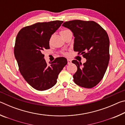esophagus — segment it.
I'll list each match as a JSON object with an SVG mask.
<instances>
[{
	"label": "esophagus",
	"instance_id": "1",
	"mask_svg": "<svg viewBox=\"0 0 125 125\" xmlns=\"http://www.w3.org/2000/svg\"><path fill=\"white\" fill-rule=\"evenodd\" d=\"M67 62H68V64H70L72 63V61L71 60H69V59H67Z\"/></svg>",
	"mask_w": 125,
	"mask_h": 125
}]
</instances>
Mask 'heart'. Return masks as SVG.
<instances>
[{
  "mask_svg": "<svg viewBox=\"0 0 125 125\" xmlns=\"http://www.w3.org/2000/svg\"><path fill=\"white\" fill-rule=\"evenodd\" d=\"M72 33L71 31L69 30H68V29L63 30L60 31V34H61V36H62L63 38L65 36H67L68 34H69V33ZM64 54H66V53H64Z\"/></svg>",
  "mask_w": 125,
  "mask_h": 125,
  "instance_id": "obj_1",
  "label": "heart"
}]
</instances>
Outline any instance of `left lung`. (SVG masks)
Instances as JSON below:
<instances>
[{
    "instance_id": "8db88e82",
    "label": "left lung",
    "mask_w": 125,
    "mask_h": 125,
    "mask_svg": "<svg viewBox=\"0 0 125 125\" xmlns=\"http://www.w3.org/2000/svg\"><path fill=\"white\" fill-rule=\"evenodd\" d=\"M62 26L73 33L75 37L74 51L86 59L83 64L77 60L72 61L77 67V71L73 75L74 82L82 87L93 88L103 79L108 66V35L94 21L71 20L64 22Z\"/></svg>"
}]
</instances>
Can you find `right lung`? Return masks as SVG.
<instances>
[{
  "instance_id": "right-lung-1",
  "label": "right lung",
  "mask_w": 125,
  "mask_h": 125,
  "mask_svg": "<svg viewBox=\"0 0 125 125\" xmlns=\"http://www.w3.org/2000/svg\"><path fill=\"white\" fill-rule=\"evenodd\" d=\"M63 22L56 20L37 22L23 27L16 36L14 55L25 80L40 91L49 89L57 83L58 74L67 64V59L57 57L47 65L42 52L49 49L52 35Z\"/></svg>"
}]
</instances>
